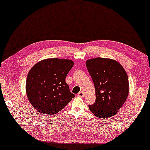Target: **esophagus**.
Here are the masks:
<instances>
[{
	"label": "esophagus",
	"mask_w": 150,
	"mask_h": 150,
	"mask_svg": "<svg viewBox=\"0 0 150 150\" xmlns=\"http://www.w3.org/2000/svg\"><path fill=\"white\" fill-rule=\"evenodd\" d=\"M78 96L79 97H81V98H83V97H84V93L83 92H82V91H81V92H79V93H78Z\"/></svg>",
	"instance_id": "34e87169"
}]
</instances>
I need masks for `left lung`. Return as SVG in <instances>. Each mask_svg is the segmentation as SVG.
<instances>
[{
	"label": "left lung",
	"instance_id": "left-lung-1",
	"mask_svg": "<svg viewBox=\"0 0 150 150\" xmlns=\"http://www.w3.org/2000/svg\"><path fill=\"white\" fill-rule=\"evenodd\" d=\"M96 91V101L89 106L100 118L115 116L128 96V77L120 63L109 58L96 57L86 62Z\"/></svg>",
	"mask_w": 150,
	"mask_h": 150
}]
</instances>
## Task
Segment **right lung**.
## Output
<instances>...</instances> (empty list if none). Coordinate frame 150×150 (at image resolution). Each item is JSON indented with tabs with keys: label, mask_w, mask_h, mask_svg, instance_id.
I'll list each match as a JSON object with an SVG mask.
<instances>
[{
	"label": "right lung",
	"mask_w": 150,
	"mask_h": 150,
	"mask_svg": "<svg viewBox=\"0 0 150 150\" xmlns=\"http://www.w3.org/2000/svg\"><path fill=\"white\" fill-rule=\"evenodd\" d=\"M73 65L71 59L49 58L39 61L30 69L25 91L29 102L38 111L56 114L75 96L66 83Z\"/></svg>",
	"instance_id": "obj_1"
}]
</instances>
